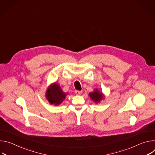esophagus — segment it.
Wrapping results in <instances>:
<instances>
[{
	"instance_id": "1",
	"label": "esophagus",
	"mask_w": 155,
	"mask_h": 155,
	"mask_svg": "<svg viewBox=\"0 0 155 155\" xmlns=\"http://www.w3.org/2000/svg\"><path fill=\"white\" fill-rule=\"evenodd\" d=\"M75 92V94H76L77 95H80V94L82 93V91H78V90H76Z\"/></svg>"
}]
</instances>
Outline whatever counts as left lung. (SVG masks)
Segmentation results:
<instances>
[{
    "instance_id": "obj_1",
    "label": "left lung",
    "mask_w": 155,
    "mask_h": 155,
    "mask_svg": "<svg viewBox=\"0 0 155 155\" xmlns=\"http://www.w3.org/2000/svg\"><path fill=\"white\" fill-rule=\"evenodd\" d=\"M89 96L96 104L100 103L102 100L105 99V95L101 91H100L97 88L94 89L93 92L90 93Z\"/></svg>"
}]
</instances>
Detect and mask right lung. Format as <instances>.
Masks as SVG:
<instances>
[{
	"instance_id": "add662e5",
	"label": "right lung",
	"mask_w": 155,
	"mask_h": 155,
	"mask_svg": "<svg viewBox=\"0 0 155 155\" xmlns=\"http://www.w3.org/2000/svg\"><path fill=\"white\" fill-rule=\"evenodd\" d=\"M68 94L64 93L59 84L54 82L50 84L46 91L45 97L49 103L54 105H60Z\"/></svg>"
}]
</instances>
